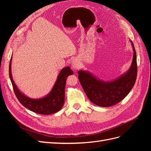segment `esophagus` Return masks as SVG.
I'll use <instances>...</instances> for the list:
<instances>
[{
	"instance_id": "esophagus-1",
	"label": "esophagus",
	"mask_w": 151,
	"mask_h": 151,
	"mask_svg": "<svg viewBox=\"0 0 151 151\" xmlns=\"http://www.w3.org/2000/svg\"><path fill=\"white\" fill-rule=\"evenodd\" d=\"M72 67L75 70L78 69V68H79L80 63H79V61L77 60V59H74V60L72 61Z\"/></svg>"
}]
</instances>
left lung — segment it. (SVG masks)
<instances>
[{"label":"left lung","mask_w":151,"mask_h":151,"mask_svg":"<svg viewBox=\"0 0 151 151\" xmlns=\"http://www.w3.org/2000/svg\"><path fill=\"white\" fill-rule=\"evenodd\" d=\"M132 45L134 57L130 69L115 81L104 83L88 72H78L80 83L91 102L99 106L109 107L120 102L129 93L135 84L137 74L136 52L132 42Z\"/></svg>","instance_id":"left-lung-1"}]
</instances>
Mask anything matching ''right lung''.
I'll return each instance as SVG.
<instances>
[{"instance_id":"1","label":"right lung","mask_w":151,"mask_h":151,"mask_svg":"<svg viewBox=\"0 0 151 151\" xmlns=\"http://www.w3.org/2000/svg\"><path fill=\"white\" fill-rule=\"evenodd\" d=\"M11 60L9 62V77L16 96L23 106L29 110L41 115L57 113L62 108L65 99V87L67 77L73 74L70 67L63 68L59 73L57 81L48 95L41 99H31L22 94L17 89L11 74Z\"/></svg>"}]
</instances>
